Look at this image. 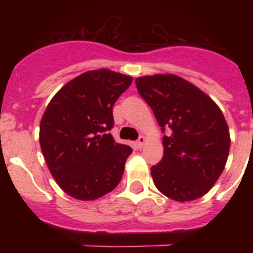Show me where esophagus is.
I'll use <instances>...</instances> for the list:
<instances>
[{"label":"esophagus","instance_id":"34e87169","mask_svg":"<svg viewBox=\"0 0 253 253\" xmlns=\"http://www.w3.org/2000/svg\"><path fill=\"white\" fill-rule=\"evenodd\" d=\"M146 142H147V139H146V137H144V135H140L139 137V139L137 140V143H135V146H137V148H143V146H144V144H146Z\"/></svg>","mask_w":253,"mask_h":253}]
</instances>
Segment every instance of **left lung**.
<instances>
[{"label":"left lung","mask_w":253,"mask_h":253,"mask_svg":"<svg viewBox=\"0 0 253 253\" xmlns=\"http://www.w3.org/2000/svg\"><path fill=\"white\" fill-rule=\"evenodd\" d=\"M135 84L161 129H171L162 138V160L151 169L154 185L175 202L202 198L222 175L229 153V128L222 110L180 76H143Z\"/></svg>","instance_id":"1"}]
</instances>
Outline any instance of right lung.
<instances>
[{
    "label": "right lung",
    "instance_id": "obj_1",
    "mask_svg": "<svg viewBox=\"0 0 253 253\" xmlns=\"http://www.w3.org/2000/svg\"><path fill=\"white\" fill-rule=\"evenodd\" d=\"M133 78L110 69L87 71L67 82L40 122L39 142L57 184L72 198L90 202L122 180L131 148L114 140L113 106Z\"/></svg>",
    "mask_w": 253,
    "mask_h": 253
}]
</instances>
